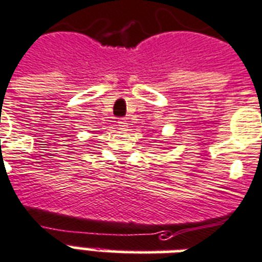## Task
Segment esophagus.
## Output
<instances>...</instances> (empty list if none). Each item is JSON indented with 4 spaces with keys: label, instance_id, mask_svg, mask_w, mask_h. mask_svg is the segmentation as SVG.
<instances>
[{
    "label": "esophagus",
    "instance_id": "obj_1",
    "mask_svg": "<svg viewBox=\"0 0 262 262\" xmlns=\"http://www.w3.org/2000/svg\"><path fill=\"white\" fill-rule=\"evenodd\" d=\"M117 123H119V127H120L121 129H125V127H127V124H128V123L125 121V119H119Z\"/></svg>",
    "mask_w": 262,
    "mask_h": 262
}]
</instances>
